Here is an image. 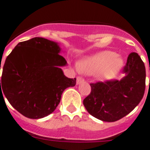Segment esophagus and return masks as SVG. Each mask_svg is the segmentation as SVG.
Returning <instances> with one entry per match:
<instances>
[{
	"mask_svg": "<svg viewBox=\"0 0 150 150\" xmlns=\"http://www.w3.org/2000/svg\"><path fill=\"white\" fill-rule=\"evenodd\" d=\"M83 82H84L83 78L80 77V76H78V77L76 78V84H80L82 83H83Z\"/></svg>",
	"mask_w": 150,
	"mask_h": 150,
	"instance_id": "1",
	"label": "esophagus"
}]
</instances>
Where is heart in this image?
I'll use <instances>...</instances> for the list:
<instances>
[{
	"label": "heart",
	"mask_w": 150,
	"mask_h": 150,
	"mask_svg": "<svg viewBox=\"0 0 150 150\" xmlns=\"http://www.w3.org/2000/svg\"><path fill=\"white\" fill-rule=\"evenodd\" d=\"M125 67L122 56L112 51H102L86 57L76 67L82 73L89 75L96 74L98 80L107 82L117 77Z\"/></svg>",
	"instance_id": "1"
}]
</instances>
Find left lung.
Returning a JSON list of instances; mask_svg holds the SVG:
<instances>
[{
    "label": "left lung",
    "instance_id": "left-lung-1",
    "mask_svg": "<svg viewBox=\"0 0 150 150\" xmlns=\"http://www.w3.org/2000/svg\"><path fill=\"white\" fill-rule=\"evenodd\" d=\"M125 76L120 80L91 83V93L83 100L87 112L102 121L114 122L128 115L143 98L146 68L138 54H129Z\"/></svg>",
    "mask_w": 150,
    "mask_h": 150
}]
</instances>
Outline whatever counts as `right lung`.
Wrapping results in <instances>:
<instances>
[{
    "mask_svg": "<svg viewBox=\"0 0 150 150\" xmlns=\"http://www.w3.org/2000/svg\"><path fill=\"white\" fill-rule=\"evenodd\" d=\"M61 51L57 42L35 37L18 43L6 58L0 93L25 117L39 119L52 114L63 92L76 85V78L64 74L61 67L67 63Z\"/></svg>",
    "mask_w": 150,
    "mask_h": 150,
    "instance_id": "right-lung-1",
    "label": "right lung"
}]
</instances>
